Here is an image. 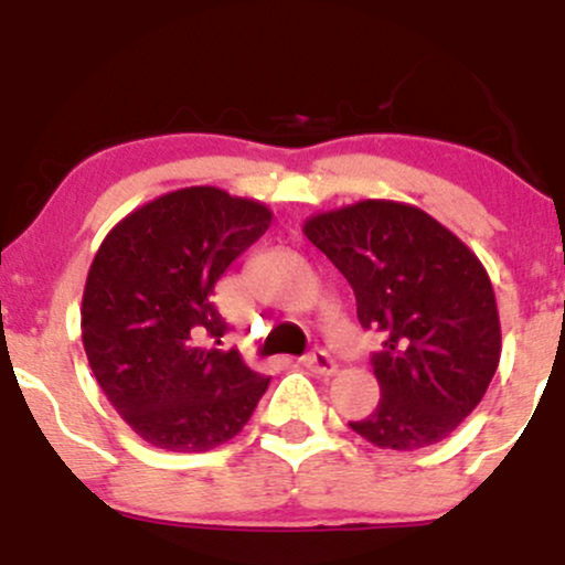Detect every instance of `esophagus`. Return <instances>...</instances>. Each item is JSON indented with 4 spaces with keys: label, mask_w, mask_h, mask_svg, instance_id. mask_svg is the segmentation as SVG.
<instances>
[{
    "label": "esophagus",
    "mask_w": 565,
    "mask_h": 565,
    "mask_svg": "<svg viewBox=\"0 0 565 565\" xmlns=\"http://www.w3.org/2000/svg\"><path fill=\"white\" fill-rule=\"evenodd\" d=\"M302 364L308 366L310 372L323 374V377H329V374L337 372V361H334V355L329 353V350H313V353L305 355Z\"/></svg>",
    "instance_id": "obj_1"
}]
</instances>
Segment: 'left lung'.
<instances>
[{"mask_svg":"<svg viewBox=\"0 0 565 565\" xmlns=\"http://www.w3.org/2000/svg\"><path fill=\"white\" fill-rule=\"evenodd\" d=\"M302 231L353 287L361 327L385 337L372 353L380 404L350 427L395 451L444 440L481 404L502 353L481 260L438 220L398 201L321 212Z\"/></svg>","mask_w":565,"mask_h":565,"instance_id":"1","label":"left lung"}]
</instances>
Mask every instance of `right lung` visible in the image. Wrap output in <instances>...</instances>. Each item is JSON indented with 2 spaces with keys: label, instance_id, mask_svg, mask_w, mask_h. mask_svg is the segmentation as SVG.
<instances>
[{
  "label": "right lung",
  "instance_id": "add662e5",
  "mask_svg": "<svg viewBox=\"0 0 565 565\" xmlns=\"http://www.w3.org/2000/svg\"><path fill=\"white\" fill-rule=\"evenodd\" d=\"M270 210L212 185L148 201L103 238L82 297V342L97 385L142 440L199 454L249 423L270 377L236 348L212 295L268 231Z\"/></svg>",
  "mask_w": 565,
  "mask_h": 565
}]
</instances>
